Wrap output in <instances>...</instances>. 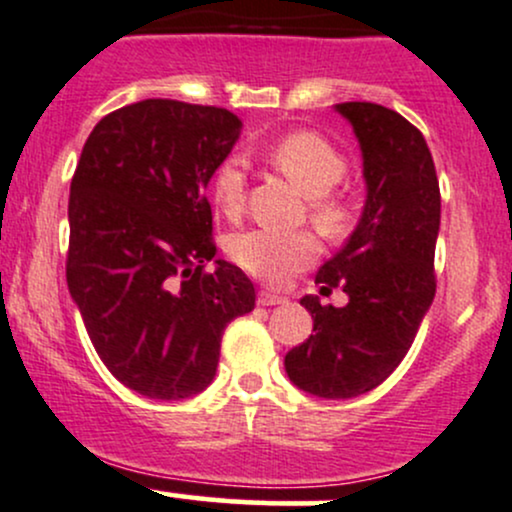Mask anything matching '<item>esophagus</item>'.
I'll use <instances>...</instances> for the list:
<instances>
[{
    "label": "esophagus",
    "instance_id": "34e87169",
    "mask_svg": "<svg viewBox=\"0 0 512 512\" xmlns=\"http://www.w3.org/2000/svg\"><path fill=\"white\" fill-rule=\"evenodd\" d=\"M258 305H263V307H271V305H285V302H288V298H283V295H276V293H271V290H261V293H258Z\"/></svg>",
    "mask_w": 512,
    "mask_h": 512
}]
</instances>
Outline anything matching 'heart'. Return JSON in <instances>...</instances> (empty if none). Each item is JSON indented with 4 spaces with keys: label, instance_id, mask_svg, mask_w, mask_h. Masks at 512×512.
<instances>
[{
    "label": "heart",
    "instance_id": "1",
    "mask_svg": "<svg viewBox=\"0 0 512 512\" xmlns=\"http://www.w3.org/2000/svg\"><path fill=\"white\" fill-rule=\"evenodd\" d=\"M266 161L307 197L312 222L324 234L337 236L346 227L349 210L332 190L346 173V158L327 139L312 131H293L266 151ZM214 207L227 217L244 210L246 178L236 161L222 163L212 183ZM236 266L263 283H285L305 271L320 254V244L310 232L249 229L229 241Z\"/></svg>",
    "mask_w": 512,
    "mask_h": 512
}]
</instances>
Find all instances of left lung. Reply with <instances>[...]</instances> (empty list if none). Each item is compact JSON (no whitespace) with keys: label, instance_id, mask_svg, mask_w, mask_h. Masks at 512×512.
I'll return each mask as SVG.
<instances>
[{"label":"left lung","instance_id":"1","mask_svg":"<svg viewBox=\"0 0 512 512\" xmlns=\"http://www.w3.org/2000/svg\"><path fill=\"white\" fill-rule=\"evenodd\" d=\"M334 109L359 139L366 202L356 229L315 283L342 288L349 302L300 300L315 334L285 354V373L305 393L346 400L386 381L430 310L442 202L430 148L408 119L373 102Z\"/></svg>","mask_w":512,"mask_h":512}]
</instances>
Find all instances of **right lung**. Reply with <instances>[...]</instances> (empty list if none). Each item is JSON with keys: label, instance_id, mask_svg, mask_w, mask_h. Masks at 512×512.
I'll return each mask as SVG.
<instances>
[{"label": "right lung", "instance_id": "obj_1", "mask_svg": "<svg viewBox=\"0 0 512 512\" xmlns=\"http://www.w3.org/2000/svg\"><path fill=\"white\" fill-rule=\"evenodd\" d=\"M241 119L222 107L144 100L92 129L70 183L68 288L119 383L185 400L212 383L224 327L256 305L239 266L214 261L205 190Z\"/></svg>", "mask_w": 512, "mask_h": 512}]
</instances>
